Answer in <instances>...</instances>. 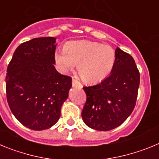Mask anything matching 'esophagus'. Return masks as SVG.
<instances>
[{
	"instance_id": "esophagus-1",
	"label": "esophagus",
	"mask_w": 159,
	"mask_h": 159,
	"mask_svg": "<svg viewBox=\"0 0 159 159\" xmlns=\"http://www.w3.org/2000/svg\"><path fill=\"white\" fill-rule=\"evenodd\" d=\"M72 86L73 87H80V88H82V84L79 82L78 80H76L75 79H72Z\"/></svg>"
}]
</instances>
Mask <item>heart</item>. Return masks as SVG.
Returning a JSON list of instances; mask_svg holds the SVG:
<instances>
[{
	"mask_svg": "<svg viewBox=\"0 0 159 159\" xmlns=\"http://www.w3.org/2000/svg\"><path fill=\"white\" fill-rule=\"evenodd\" d=\"M59 69L67 72L77 66L79 75L84 82L97 83L104 80L113 69L116 52L111 47L91 40L70 41L64 51L56 54Z\"/></svg>",
	"mask_w": 159,
	"mask_h": 159,
	"instance_id": "b5f03b06",
	"label": "heart"
}]
</instances>
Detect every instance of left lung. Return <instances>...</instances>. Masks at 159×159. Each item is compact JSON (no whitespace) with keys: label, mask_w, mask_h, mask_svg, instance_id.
Returning a JSON list of instances; mask_svg holds the SVG:
<instances>
[{"label":"left lung","mask_w":159,"mask_h":159,"mask_svg":"<svg viewBox=\"0 0 159 159\" xmlns=\"http://www.w3.org/2000/svg\"><path fill=\"white\" fill-rule=\"evenodd\" d=\"M139 82L133 57L117 48L111 75L99 84L83 88L87 95L82 111L85 124L101 131L120 126L135 107Z\"/></svg>","instance_id":"left-lung-1"}]
</instances>
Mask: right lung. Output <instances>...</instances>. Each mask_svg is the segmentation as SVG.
Masks as SVG:
<instances>
[{
    "instance_id": "add662e5",
    "label": "right lung",
    "mask_w": 159,
    "mask_h": 159,
    "mask_svg": "<svg viewBox=\"0 0 159 159\" xmlns=\"http://www.w3.org/2000/svg\"><path fill=\"white\" fill-rule=\"evenodd\" d=\"M56 38H34L20 43L7 67L6 97L20 123L34 130L52 127L60 116L71 77L56 70Z\"/></svg>"
}]
</instances>
